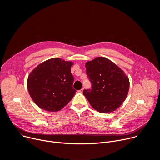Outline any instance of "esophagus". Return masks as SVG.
<instances>
[{
    "mask_svg": "<svg viewBox=\"0 0 160 160\" xmlns=\"http://www.w3.org/2000/svg\"><path fill=\"white\" fill-rule=\"evenodd\" d=\"M83 88H82V89L79 90H78V92H80V93H82V92H83Z\"/></svg>",
    "mask_w": 160,
    "mask_h": 160,
    "instance_id": "34e87169",
    "label": "esophagus"
}]
</instances>
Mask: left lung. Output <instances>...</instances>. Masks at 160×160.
Masks as SVG:
<instances>
[{
    "mask_svg": "<svg viewBox=\"0 0 160 160\" xmlns=\"http://www.w3.org/2000/svg\"><path fill=\"white\" fill-rule=\"evenodd\" d=\"M86 73L92 83L83 94L94 109L102 113L118 108L125 100L130 82L124 72L104 57H98L85 64Z\"/></svg>",
    "mask_w": 160,
    "mask_h": 160,
    "instance_id": "8db88e82",
    "label": "left lung"
}]
</instances>
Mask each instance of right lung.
I'll return each mask as SVG.
<instances>
[{
    "instance_id": "1",
    "label": "right lung",
    "mask_w": 160,
    "mask_h": 160,
    "mask_svg": "<svg viewBox=\"0 0 160 160\" xmlns=\"http://www.w3.org/2000/svg\"><path fill=\"white\" fill-rule=\"evenodd\" d=\"M73 63L61 58H52L38 64L28 77L27 88L34 102L41 109L58 111L73 98Z\"/></svg>"
}]
</instances>
